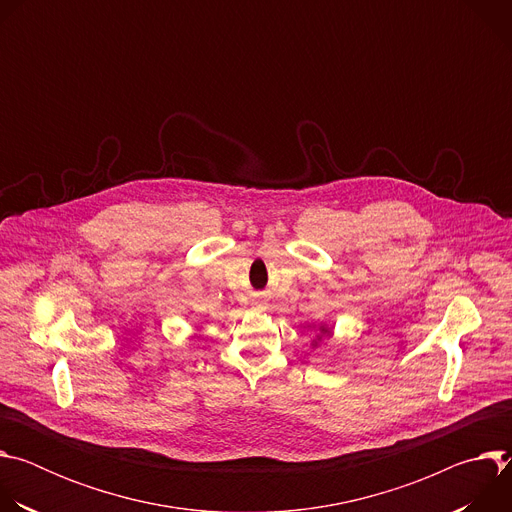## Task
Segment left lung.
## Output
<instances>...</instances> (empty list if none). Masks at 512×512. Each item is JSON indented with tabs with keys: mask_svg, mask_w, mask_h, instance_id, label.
Wrapping results in <instances>:
<instances>
[{
	"mask_svg": "<svg viewBox=\"0 0 512 512\" xmlns=\"http://www.w3.org/2000/svg\"><path fill=\"white\" fill-rule=\"evenodd\" d=\"M312 328V326H310ZM332 334V330L326 326V324H320V334L316 336V340H314V344L312 346H318V342L322 340V336H330Z\"/></svg>",
	"mask_w": 512,
	"mask_h": 512,
	"instance_id": "obj_1",
	"label": "left lung"
}]
</instances>
